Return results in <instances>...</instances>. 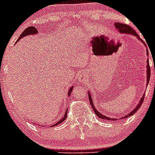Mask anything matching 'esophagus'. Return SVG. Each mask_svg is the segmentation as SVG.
Wrapping results in <instances>:
<instances>
[{"instance_id":"esophagus-1","label":"esophagus","mask_w":155,"mask_h":155,"mask_svg":"<svg viewBox=\"0 0 155 155\" xmlns=\"http://www.w3.org/2000/svg\"><path fill=\"white\" fill-rule=\"evenodd\" d=\"M86 77H87V75L85 73H84V72H80V73H79V80L80 81V82H84V81H85Z\"/></svg>"}]
</instances>
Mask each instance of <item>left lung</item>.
Segmentation results:
<instances>
[{
	"mask_svg": "<svg viewBox=\"0 0 155 155\" xmlns=\"http://www.w3.org/2000/svg\"><path fill=\"white\" fill-rule=\"evenodd\" d=\"M115 28H116L117 31H118V32L121 33V34H131V35L135 36V37H138L139 40H141V39L140 38V37H139L138 34H137V32L134 31V28H131L130 26L128 25L122 24V23H119V22H115ZM141 41H143V40H141ZM144 44H145V43H144ZM147 54H148V49H147ZM146 68H147V84H146V85H148V82H149V79H150V73H151V70H150V66H149V62H148V59L147 60ZM144 97H145V94H143V97H142L141 100H140V103L137 104V107H136L134 109H133L132 112H130L129 114H127V115H125L124 117H122L121 118L123 119V118H127V117L130 116V115H133L134 113H136V112H137V110H138V109L140 108V107L142 106V104H143V101H144ZM88 98H89V101H90L92 109H93V110L94 111L96 115H97V116L99 117L100 118H101V119H104V120H108V121H116L117 119H115V118H109V117L105 116V115H104L103 114H101V112H98V111L97 110V109L94 107V106L93 101H92L91 96V94L89 93V92H88Z\"/></svg>",
	"mask_w": 155,
	"mask_h": 155,
	"instance_id": "obj_1",
	"label": "left lung"
}]
</instances>
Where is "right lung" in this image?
Wrapping results in <instances>:
<instances>
[{
	"label": "right lung",
	"instance_id": "right-lung-1",
	"mask_svg": "<svg viewBox=\"0 0 155 155\" xmlns=\"http://www.w3.org/2000/svg\"><path fill=\"white\" fill-rule=\"evenodd\" d=\"M37 32H38V31H37V29L35 27H33V26H31V27L27 28H26L24 31H23L22 33H21V35H20L19 38H18V40H16L15 43H16L18 41H19V40H21V38H23V37H25V36L31 35H31H33V34H37ZM73 87H71L70 88V90H69V92H68V96H70V95L71 94V92H72V91H73ZM68 109H67V110H66V112H65V114H64V115L63 118H62L61 119L59 120V121H58L57 123H55V124H53V125L51 126V127L58 125L59 124H61V122H63V121H64L65 119H66V118H67V115H68Z\"/></svg>",
	"mask_w": 155,
	"mask_h": 155
}]
</instances>
